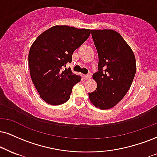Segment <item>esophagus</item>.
<instances>
[{
	"instance_id": "esophagus-1",
	"label": "esophagus",
	"mask_w": 157,
	"mask_h": 157,
	"mask_svg": "<svg viewBox=\"0 0 157 157\" xmlns=\"http://www.w3.org/2000/svg\"><path fill=\"white\" fill-rule=\"evenodd\" d=\"M91 76H92V73H91V72H90L87 75H84V78H86V80H89V79L91 78Z\"/></svg>"
}]
</instances>
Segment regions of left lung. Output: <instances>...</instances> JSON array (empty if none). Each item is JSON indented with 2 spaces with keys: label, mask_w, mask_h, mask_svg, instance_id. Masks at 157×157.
<instances>
[{
  "label": "left lung",
  "mask_w": 157,
  "mask_h": 157,
  "mask_svg": "<svg viewBox=\"0 0 157 157\" xmlns=\"http://www.w3.org/2000/svg\"><path fill=\"white\" fill-rule=\"evenodd\" d=\"M98 53V70L92 75L97 89L89 93L90 102L101 110L115 106L128 92L136 73L134 52L113 30H92Z\"/></svg>",
  "instance_id": "obj_1"
}]
</instances>
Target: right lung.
Wrapping results in <instances>:
<instances>
[{
  "instance_id": "obj_1",
  "label": "right lung",
  "mask_w": 157,
  "mask_h": 157,
  "mask_svg": "<svg viewBox=\"0 0 157 157\" xmlns=\"http://www.w3.org/2000/svg\"><path fill=\"white\" fill-rule=\"evenodd\" d=\"M91 30L55 25L42 33L30 46L28 54L30 74L40 98L58 105L69 100L72 89L81 81L71 68L62 71L72 55L86 41Z\"/></svg>"
}]
</instances>
